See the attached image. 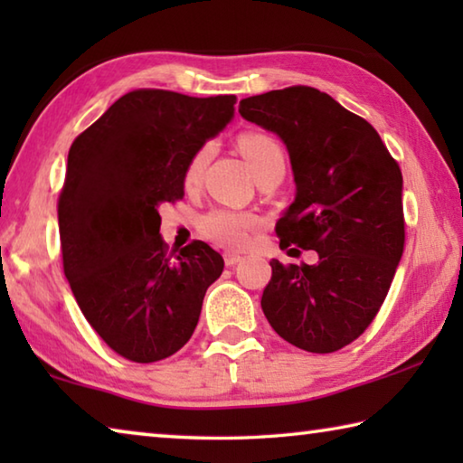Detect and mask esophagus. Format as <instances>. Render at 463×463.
Instances as JSON below:
<instances>
[{
    "instance_id": "34e87169",
    "label": "esophagus",
    "mask_w": 463,
    "mask_h": 463,
    "mask_svg": "<svg viewBox=\"0 0 463 463\" xmlns=\"http://www.w3.org/2000/svg\"><path fill=\"white\" fill-rule=\"evenodd\" d=\"M242 261V257L237 253H224V263L226 268H234V265H239Z\"/></svg>"
}]
</instances>
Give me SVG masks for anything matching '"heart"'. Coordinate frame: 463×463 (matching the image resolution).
<instances>
[{
	"instance_id": "1",
	"label": "heart",
	"mask_w": 463,
	"mask_h": 463,
	"mask_svg": "<svg viewBox=\"0 0 463 463\" xmlns=\"http://www.w3.org/2000/svg\"><path fill=\"white\" fill-rule=\"evenodd\" d=\"M237 145L255 175L271 165H284V148H281V145L271 135H265V132L260 130L242 132ZM210 153H213V146L210 145H203L194 153L184 174L185 187H195L200 184L202 171L206 167ZM257 224H260V218L255 214L216 208L210 210L206 216H202L200 232L202 237L213 241L218 247L241 249L247 245L250 232L257 229Z\"/></svg>"
}]
</instances>
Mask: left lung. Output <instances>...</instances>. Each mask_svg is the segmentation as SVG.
Segmentation results:
<instances>
[{
	"label": "left lung",
	"instance_id": "1",
	"mask_svg": "<svg viewBox=\"0 0 463 463\" xmlns=\"http://www.w3.org/2000/svg\"><path fill=\"white\" fill-rule=\"evenodd\" d=\"M239 112L288 146L296 200L276 224L279 247L318 253L317 265L269 261L263 315L298 349L333 354L372 325L394 279L401 167L370 122L308 85L245 98Z\"/></svg>",
	"mask_w": 463,
	"mask_h": 463
}]
</instances>
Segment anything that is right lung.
Here are the masks:
<instances>
[{
    "label": "right lung",
    "mask_w": 463,
    "mask_h": 463,
    "mask_svg": "<svg viewBox=\"0 0 463 463\" xmlns=\"http://www.w3.org/2000/svg\"><path fill=\"white\" fill-rule=\"evenodd\" d=\"M234 104L135 90L69 148L57 206L62 269L93 331L130 362L182 349L221 278L222 257L206 242L169 253L159 208L184 198L187 163L231 122Z\"/></svg>",
    "instance_id": "add662e5"
}]
</instances>
